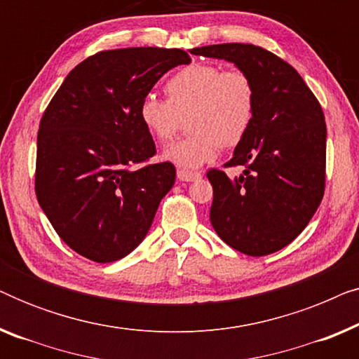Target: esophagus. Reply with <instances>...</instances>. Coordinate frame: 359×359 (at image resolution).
I'll return each instance as SVG.
<instances>
[{"label": "esophagus", "instance_id": "obj_1", "mask_svg": "<svg viewBox=\"0 0 359 359\" xmlns=\"http://www.w3.org/2000/svg\"><path fill=\"white\" fill-rule=\"evenodd\" d=\"M178 180L180 181H186V183H189V181H196L201 178V173L198 171H188V170H178Z\"/></svg>", "mask_w": 359, "mask_h": 359}]
</instances>
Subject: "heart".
I'll list each match as a JSON object with an SVG mask.
<instances>
[{"mask_svg":"<svg viewBox=\"0 0 359 359\" xmlns=\"http://www.w3.org/2000/svg\"><path fill=\"white\" fill-rule=\"evenodd\" d=\"M166 101L147 95L139 104L144 129L160 142L170 140L186 114L183 139L163 151V158L184 170L210 163L220 147L232 149L247 137L257 114V90L247 73L194 62L165 83Z\"/></svg>","mask_w":359,"mask_h":359,"instance_id":"obj_1","label":"heart"}]
</instances>
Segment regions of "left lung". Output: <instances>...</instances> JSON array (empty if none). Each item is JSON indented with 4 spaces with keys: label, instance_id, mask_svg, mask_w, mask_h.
Returning a JSON list of instances; mask_svg holds the SVG:
<instances>
[{
    "label": "left lung",
    "instance_id": "left-lung-1",
    "mask_svg": "<svg viewBox=\"0 0 359 359\" xmlns=\"http://www.w3.org/2000/svg\"><path fill=\"white\" fill-rule=\"evenodd\" d=\"M193 55L233 63L252 78L257 114L225 166L209 170L214 189L210 224L248 257H264L292 242L316 214L325 191V116L302 76L274 53L252 43H219Z\"/></svg>",
    "mask_w": 359,
    "mask_h": 359
}]
</instances>
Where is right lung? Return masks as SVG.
Wrapping results in <instances>:
<instances>
[{"instance_id":"obj_1","label":"right lung","mask_w":359,"mask_h":359,"mask_svg":"<svg viewBox=\"0 0 359 359\" xmlns=\"http://www.w3.org/2000/svg\"><path fill=\"white\" fill-rule=\"evenodd\" d=\"M180 48L130 47L88 57L68 73L37 134L36 194L63 242L111 263L145 238L173 188V163L156 154L139 104L166 72L188 65Z\"/></svg>"}]
</instances>
